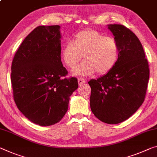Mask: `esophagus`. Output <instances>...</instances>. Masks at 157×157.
Listing matches in <instances>:
<instances>
[{"label": "esophagus", "instance_id": "34e87169", "mask_svg": "<svg viewBox=\"0 0 157 157\" xmlns=\"http://www.w3.org/2000/svg\"><path fill=\"white\" fill-rule=\"evenodd\" d=\"M78 82L79 85L82 86L86 82V79L82 78H78Z\"/></svg>", "mask_w": 157, "mask_h": 157}]
</instances>
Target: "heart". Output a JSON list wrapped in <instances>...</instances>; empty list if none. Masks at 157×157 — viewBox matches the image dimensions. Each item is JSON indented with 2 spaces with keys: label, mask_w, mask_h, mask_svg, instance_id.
<instances>
[{
  "label": "heart",
  "mask_w": 157,
  "mask_h": 157,
  "mask_svg": "<svg viewBox=\"0 0 157 157\" xmlns=\"http://www.w3.org/2000/svg\"><path fill=\"white\" fill-rule=\"evenodd\" d=\"M119 44L114 37L105 36L94 29H86L76 33L74 42L69 41L62 51V59L69 68H74L82 55L85 59L74 69L76 76L92 75L109 72L119 57Z\"/></svg>",
  "instance_id": "obj_1"
}]
</instances>
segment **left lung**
<instances>
[{"label":"left lung","instance_id":"8db88e82","mask_svg":"<svg viewBox=\"0 0 157 157\" xmlns=\"http://www.w3.org/2000/svg\"><path fill=\"white\" fill-rule=\"evenodd\" d=\"M119 44L114 67L107 74L88 82L92 112L101 121L117 124L128 119L143 103L149 68L136 35L121 25L108 26Z\"/></svg>","mask_w":157,"mask_h":157}]
</instances>
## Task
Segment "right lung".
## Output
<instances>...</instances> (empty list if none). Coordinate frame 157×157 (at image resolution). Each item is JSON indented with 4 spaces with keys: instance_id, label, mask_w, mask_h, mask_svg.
Returning a JSON list of instances; mask_svg holds the SVG:
<instances>
[{
    "instance_id": "obj_1",
    "label": "right lung",
    "mask_w": 157,
    "mask_h": 157,
    "mask_svg": "<svg viewBox=\"0 0 157 157\" xmlns=\"http://www.w3.org/2000/svg\"><path fill=\"white\" fill-rule=\"evenodd\" d=\"M59 26H38L26 36L12 62L13 98L20 112L41 126L61 121L78 87L61 61Z\"/></svg>"
}]
</instances>
